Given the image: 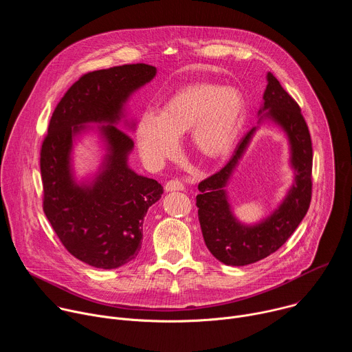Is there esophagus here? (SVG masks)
Returning a JSON list of instances; mask_svg holds the SVG:
<instances>
[{"label":"esophagus","mask_w":352,"mask_h":352,"mask_svg":"<svg viewBox=\"0 0 352 352\" xmlns=\"http://www.w3.org/2000/svg\"><path fill=\"white\" fill-rule=\"evenodd\" d=\"M166 192H173V190H184V184L178 179H171L164 186Z\"/></svg>","instance_id":"1"}]
</instances>
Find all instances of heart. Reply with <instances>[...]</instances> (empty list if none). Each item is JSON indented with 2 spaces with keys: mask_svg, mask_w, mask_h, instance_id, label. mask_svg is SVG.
Here are the masks:
<instances>
[{
  "mask_svg": "<svg viewBox=\"0 0 352 352\" xmlns=\"http://www.w3.org/2000/svg\"><path fill=\"white\" fill-rule=\"evenodd\" d=\"M245 114L241 93L210 83L190 85L174 94L162 113L146 111L138 125V146L144 163L162 167L190 129V142L205 157L217 160L232 148Z\"/></svg>",
  "mask_w": 352,
  "mask_h": 352,
  "instance_id": "b5f03b06",
  "label": "heart"
}]
</instances>
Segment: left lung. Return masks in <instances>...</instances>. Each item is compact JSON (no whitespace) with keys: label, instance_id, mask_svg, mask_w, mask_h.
<instances>
[{"label":"left lung","instance_id":"obj_1","mask_svg":"<svg viewBox=\"0 0 352 352\" xmlns=\"http://www.w3.org/2000/svg\"><path fill=\"white\" fill-rule=\"evenodd\" d=\"M259 124L269 120L287 135L291 150L294 184L280 206L261 223H239L230 206L226 186L252 140L258 126L238 143L230 162L199 184L196 206L200 228L210 254L228 266H245L272 255L292 235L305 217L312 197V140L308 125L295 100L273 74H267Z\"/></svg>","mask_w":352,"mask_h":352}]
</instances>
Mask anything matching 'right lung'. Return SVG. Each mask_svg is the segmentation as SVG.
I'll use <instances>...</instances> for the list:
<instances>
[{
	"mask_svg": "<svg viewBox=\"0 0 352 352\" xmlns=\"http://www.w3.org/2000/svg\"><path fill=\"white\" fill-rule=\"evenodd\" d=\"M156 72L152 65L129 64L82 75L60 100L41 144L43 210L68 252L97 269H117L138 256L147 209L163 195L156 179L128 167L133 140L116 126L129 96ZM89 123L102 125L108 153L91 182L78 183L70 153Z\"/></svg>",
	"mask_w": 352,
	"mask_h": 352,
	"instance_id": "1",
	"label": "right lung"
}]
</instances>
